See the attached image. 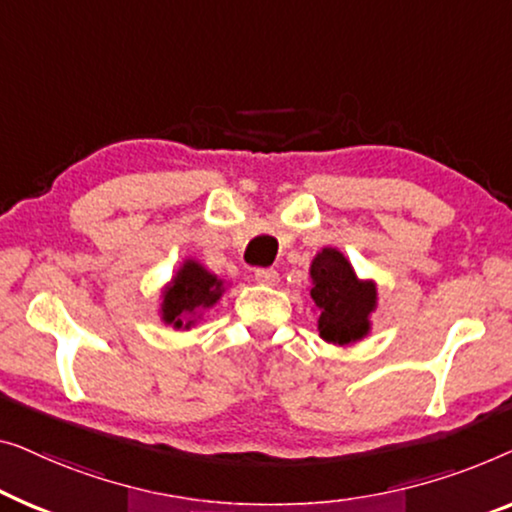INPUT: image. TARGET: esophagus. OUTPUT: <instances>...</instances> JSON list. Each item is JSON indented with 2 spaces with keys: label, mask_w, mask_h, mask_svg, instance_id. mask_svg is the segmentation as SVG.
<instances>
[{
  "label": "esophagus",
  "mask_w": 512,
  "mask_h": 512,
  "mask_svg": "<svg viewBox=\"0 0 512 512\" xmlns=\"http://www.w3.org/2000/svg\"><path fill=\"white\" fill-rule=\"evenodd\" d=\"M255 280L259 285H278V271L273 269H255Z\"/></svg>",
  "instance_id": "esophagus-1"
}]
</instances>
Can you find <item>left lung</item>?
<instances>
[{
  "instance_id": "1",
  "label": "left lung",
  "mask_w": 512,
  "mask_h": 512,
  "mask_svg": "<svg viewBox=\"0 0 512 512\" xmlns=\"http://www.w3.org/2000/svg\"><path fill=\"white\" fill-rule=\"evenodd\" d=\"M308 273L320 338L334 345H352L369 336L371 313L378 306L376 283L359 278L348 257L336 248H322Z\"/></svg>"
}]
</instances>
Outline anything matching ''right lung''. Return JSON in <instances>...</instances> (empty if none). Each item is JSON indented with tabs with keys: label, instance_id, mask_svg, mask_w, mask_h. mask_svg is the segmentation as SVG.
Segmentation results:
<instances>
[{
	"label": "right lung",
	"instance_id": "1",
	"mask_svg": "<svg viewBox=\"0 0 512 512\" xmlns=\"http://www.w3.org/2000/svg\"><path fill=\"white\" fill-rule=\"evenodd\" d=\"M225 294V280L199 264L197 259H185L174 278L164 285L160 301V318L174 329H192L208 308L218 304Z\"/></svg>",
	"mask_w": 512,
	"mask_h": 512
}]
</instances>
